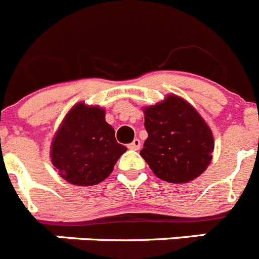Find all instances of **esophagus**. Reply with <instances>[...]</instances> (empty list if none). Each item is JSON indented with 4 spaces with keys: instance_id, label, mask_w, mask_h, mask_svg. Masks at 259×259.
I'll return each mask as SVG.
<instances>
[{
    "instance_id": "obj_1",
    "label": "esophagus",
    "mask_w": 259,
    "mask_h": 259,
    "mask_svg": "<svg viewBox=\"0 0 259 259\" xmlns=\"http://www.w3.org/2000/svg\"><path fill=\"white\" fill-rule=\"evenodd\" d=\"M140 147H141V143L139 139H135L131 144H128V148H130V149H134V151H139V149H140Z\"/></svg>"
}]
</instances>
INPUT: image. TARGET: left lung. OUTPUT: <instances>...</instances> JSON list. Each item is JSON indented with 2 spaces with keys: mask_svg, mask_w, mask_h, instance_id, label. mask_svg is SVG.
Returning <instances> with one entry per match:
<instances>
[{
  "mask_svg": "<svg viewBox=\"0 0 259 259\" xmlns=\"http://www.w3.org/2000/svg\"><path fill=\"white\" fill-rule=\"evenodd\" d=\"M148 139L140 151L160 180L185 183L195 180L208 166L213 136L191 105L176 96L147 107Z\"/></svg>",
  "mask_w": 259,
  "mask_h": 259,
  "instance_id": "left-lung-1",
  "label": "left lung"
}]
</instances>
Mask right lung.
Masks as SVG:
<instances>
[{"label":"right lung","instance_id":"add662e5","mask_svg":"<svg viewBox=\"0 0 259 259\" xmlns=\"http://www.w3.org/2000/svg\"><path fill=\"white\" fill-rule=\"evenodd\" d=\"M125 151L105 120V110L78 103L59 128L51 157L64 180L77 186H92L111 174Z\"/></svg>","mask_w":259,"mask_h":259}]
</instances>
